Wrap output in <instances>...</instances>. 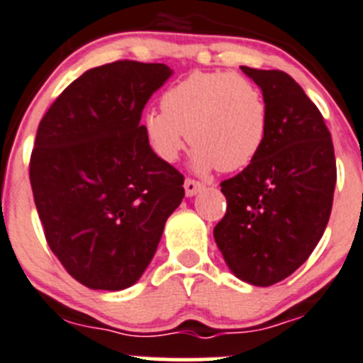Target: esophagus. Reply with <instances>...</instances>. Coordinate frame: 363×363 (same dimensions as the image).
I'll return each instance as SVG.
<instances>
[{"label":"esophagus","instance_id":"obj_1","mask_svg":"<svg viewBox=\"0 0 363 363\" xmlns=\"http://www.w3.org/2000/svg\"><path fill=\"white\" fill-rule=\"evenodd\" d=\"M203 189V184L199 181H193V179H186L184 181V191L186 196H195L196 193H200Z\"/></svg>","mask_w":363,"mask_h":363}]
</instances>
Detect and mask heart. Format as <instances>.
<instances>
[{"label":"heart","mask_w":363,"mask_h":363,"mask_svg":"<svg viewBox=\"0 0 363 363\" xmlns=\"http://www.w3.org/2000/svg\"><path fill=\"white\" fill-rule=\"evenodd\" d=\"M142 131L161 161L174 163L186 142L195 145L193 168L208 174L242 170L265 144L269 111L255 82L237 73L195 72L172 84L161 112L142 116Z\"/></svg>","instance_id":"heart-1"}]
</instances>
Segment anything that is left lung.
I'll return each instance as SVG.
<instances>
[{
	"mask_svg": "<svg viewBox=\"0 0 363 363\" xmlns=\"http://www.w3.org/2000/svg\"><path fill=\"white\" fill-rule=\"evenodd\" d=\"M240 69L262 89L269 131L255 161L221 182L226 214L214 239L233 276L270 286L323 237L337 170L330 131L302 87L281 69Z\"/></svg>",
	"mask_w": 363,
	"mask_h": 363,
	"instance_id": "obj_1",
	"label": "left lung"
}]
</instances>
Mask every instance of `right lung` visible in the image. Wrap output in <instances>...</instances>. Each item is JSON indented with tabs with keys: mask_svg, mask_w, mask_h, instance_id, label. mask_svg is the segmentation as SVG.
<instances>
[{
	"mask_svg": "<svg viewBox=\"0 0 363 363\" xmlns=\"http://www.w3.org/2000/svg\"><path fill=\"white\" fill-rule=\"evenodd\" d=\"M172 73L137 61L91 68L40 121L29 163L36 211L50 250L91 290L133 286L184 199V177L152 152L140 124Z\"/></svg>",
	"mask_w": 363,
	"mask_h": 363,
	"instance_id": "obj_1",
	"label": "right lung"
}]
</instances>
